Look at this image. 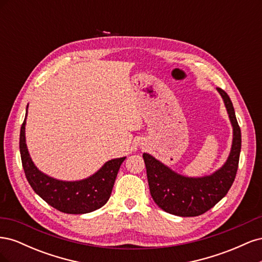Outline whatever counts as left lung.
Segmentation results:
<instances>
[{
	"instance_id": "1",
	"label": "left lung",
	"mask_w": 262,
	"mask_h": 262,
	"mask_svg": "<svg viewBox=\"0 0 262 262\" xmlns=\"http://www.w3.org/2000/svg\"><path fill=\"white\" fill-rule=\"evenodd\" d=\"M217 92L223 99L233 128L231 150L219 169L210 175L189 177L172 170L150 154L143 153L150 195L158 207L173 215H201L223 199L235 180L242 148V133L231 98L223 90L217 89Z\"/></svg>"
}]
</instances>
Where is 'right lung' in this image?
I'll use <instances>...</instances> for the list:
<instances>
[{
	"label": "right lung",
	"instance_id": "1",
	"mask_svg": "<svg viewBox=\"0 0 262 262\" xmlns=\"http://www.w3.org/2000/svg\"><path fill=\"white\" fill-rule=\"evenodd\" d=\"M19 136L21 164L26 178L34 191L51 207L68 214H85L100 209L109 200L117 173L125 157L106 162L90 177L81 180H60L39 170L26 144V118Z\"/></svg>",
	"mask_w": 262,
	"mask_h": 262
}]
</instances>
